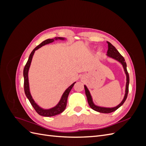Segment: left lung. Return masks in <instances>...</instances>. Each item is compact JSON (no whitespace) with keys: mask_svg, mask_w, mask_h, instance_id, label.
<instances>
[{"mask_svg":"<svg viewBox=\"0 0 146 146\" xmlns=\"http://www.w3.org/2000/svg\"><path fill=\"white\" fill-rule=\"evenodd\" d=\"M108 43V49L107 51V55L110 57H111L112 58H114L117 61H118L119 62H120L123 68L124 69V71L125 72L126 76H127V83H126V88H125V96L124 98L122 100V101L121 102V103L120 104H119L117 106L113 108H105V107H98V106H96L94 104L93 102H92V98L90 94V92L89 91V90H88L87 87L85 85L84 86V88H85V94L86 96L87 97V100H88V102L89 105L90 106V107L92 109L95 110L96 111H98L100 113H110L113 112L114 111H116L117 109H118L119 107H121L123 105V104L125 102V101L127 98V95H128V92H129V73L127 72V64L125 61V59L120 54L117 50L116 48V47L113 46L111 43L107 42Z\"/></svg>","mask_w":146,"mask_h":146,"instance_id":"left-lung-1","label":"left lung"}]
</instances>
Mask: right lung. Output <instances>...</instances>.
<instances>
[{
	"mask_svg": "<svg viewBox=\"0 0 146 146\" xmlns=\"http://www.w3.org/2000/svg\"><path fill=\"white\" fill-rule=\"evenodd\" d=\"M64 39L63 38H60V37H57L55 38V39ZM53 41H54V39H47L46 40L42 42L40 44H39L38 46L35 47L33 51L31 52V54L29 56V60L27 61V63H26L24 69V92L25 94L27 96V98H28L29 100L30 101V102L33 106V107L35 110V111L37 112L38 114H39V115L42 116H45V117H50L53 116H55L57 115V114H60L62 113L64 110H65L66 107V105H67V100L69 92L70 90H72V87L74 86V84L76 83V82H74L73 84H72L67 90H66L63 93L62 97H61V100L59 102V103L57 104L55 107L52 108L51 109H48V110H44L41 108V107H39V106L35 102V101L32 99V97L30 94V90H29V78H28V72H29V69L30 68V66L31 64V62H32V60L33 58V55L34 54V53L35 50L38 49L39 48H40L41 47L44 46L46 44H49L50 42H52Z\"/></svg>",
	"mask_w": 146,
	"mask_h": 146,
	"instance_id": "add662e5",
	"label": "right lung"
}]
</instances>
